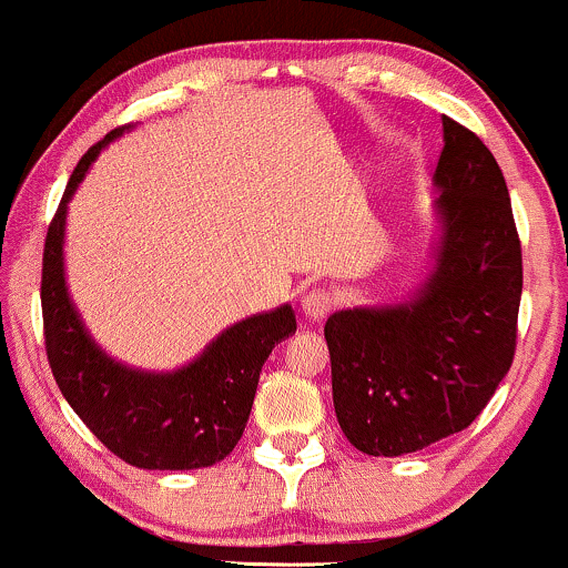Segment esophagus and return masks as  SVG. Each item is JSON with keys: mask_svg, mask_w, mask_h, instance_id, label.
Returning <instances> with one entry per match:
<instances>
[{"mask_svg": "<svg viewBox=\"0 0 568 568\" xmlns=\"http://www.w3.org/2000/svg\"><path fill=\"white\" fill-rule=\"evenodd\" d=\"M336 298L334 293L325 288H312L302 296V312L310 321H323L331 310H334Z\"/></svg>", "mask_w": 568, "mask_h": 568, "instance_id": "34e87169", "label": "esophagus"}]
</instances>
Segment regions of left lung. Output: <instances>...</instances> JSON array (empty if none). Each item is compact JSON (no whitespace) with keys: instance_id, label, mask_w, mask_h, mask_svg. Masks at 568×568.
I'll return each mask as SVG.
<instances>
[{"instance_id":"8db88e82","label":"left lung","mask_w":568,"mask_h":568,"mask_svg":"<svg viewBox=\"0 0 568 568\" xmlns=\"http://www.w3.org/2000/svg\"><path fill=\"white\" fill-rule=\"evenodd\" d=\"M433 181L440 237L419 291L325 323L338 427L368 456L462 433L513 366L524 262L505 175L473 130L443 116Z\"/></svg>"}]
</instances>
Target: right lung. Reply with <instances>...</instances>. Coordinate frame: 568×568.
<instances>
[{"label": "right lung", "instance_id": "obj_1", "mask_svg": "<svg viewBox=\"0 0 568 568\" xmlns=\"http://www.w3.org/2000/svg\"><path fill=\"white\" fill-rule=\"evenodd\" d=\"M130 125L112 130L77 162L50 221L42 258L44 349L55 384L74 414L109 452L141 470L211 467L243 438L258 374L277 342L296 331L291 304L245 317L213 338L179 371L154 374L116 363L84 328L63 275L69 200L101 149Z\"/></svg>", "mask_w": 568, "mask_h": 568}]
</instances>
